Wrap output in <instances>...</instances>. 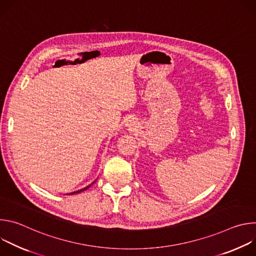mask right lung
I'll return each mask as SVG.
<instances>
[{"instance_id": "obj_1", "label": "right lung", "mask_w": 256, "mask_h": 256, "mask_svg": "<svg viewBox=\"0 0 256 256\" xmlns=\"http://www.w3.org/2000/svg\"><path fill=\"white\" fill-rule=\"evenodd\" d=\"M95 182V181H94ZM94 182H93V184H94ZM89 186H87V188H83V190H78V192H72V194H80V192H82L83 190H86L87 188H89Z\"/></svg>"}]
</instances>
